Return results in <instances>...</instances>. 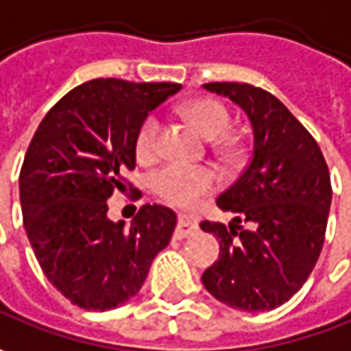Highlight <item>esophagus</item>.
<instances>
[{"instance_id":"34e87169","label":"esophagus","mask_w":351,"mask_h":351,"mask_svg":"<svg viewBox=\"0 0 351 351\" xmlns=\"http://www.w3.org/2000/svg\"><path fill=\"white\" fill-rule=\"evenodd\" d=\"M196 231H198V225H196V221H194L192 217L184 215V213H180V215H178V223H176V229H175L176 239H186V237L194 235Z\"/></svg>"}]
</instances>
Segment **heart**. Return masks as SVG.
I'll use <instances>...</instances> for the list:
<instances>
[{
  "label": "heart",
  "instance_id": "1",
  "mask_svg": "<svg viewBox=\"0 0 351 351\" xmlns=\"http://www.w3.org/2000/svg\"><path fill=\"white\" fill-rule=\"evenodd\" d=\"M182 112L208 139H217L227 132L231 124L229 110L223 104L212 99H199L184 104ZM161 122L155 114H149L138 130L136 153L141 161H149L159 152ZM219 178L210 167L184 163H165L149 175V188L153 194L173 206H190L196 199L213 192Z\"/></svg>",
  "mask_w": 351,
  "mask_h": 351
}]
</instances>
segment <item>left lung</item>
<instances>
[{"instance_id":"1","label":"left lung","mask_w":351,"mask_h":351,"mask_svg":"<svg viewBox=\"0 0 351 351\" xmlns=\"http://www.w3.org/2000/svg\"><path fill=\"white\" fill-rule=\"evenodd\" d=\"M204 89L247 112L254 145L247 169L217 198V208L235 213L233 221L199 223L219 239V258L202 284L227 307L272 311L295 295L319 260L332 202L330 173L319 143L272 93L248 83H206Z\"/></svg>"}]
</instances>
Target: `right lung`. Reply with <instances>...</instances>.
<instances>
[{
    "label": "right lung",
    "mask_w": 351,
    "mask_h": 351,
    "mask_svg": "<svg viewBox=\"0 0 351 351\" xmlns=\"http://www.w3.org/2000/svg\"><path fill=\"white\" fill-rule=\"evenodd\" d=\"M178 91V83L93 79L62 97L32 136L19 176L23 221L44 276L77 307L124 305L171 241L173 210L145 204L130 225L114 223L106 199L132 190L122 175L136 169L139 126Z\"/></svg>",
    "instance_id": "add662e5"
}]
</instances>
